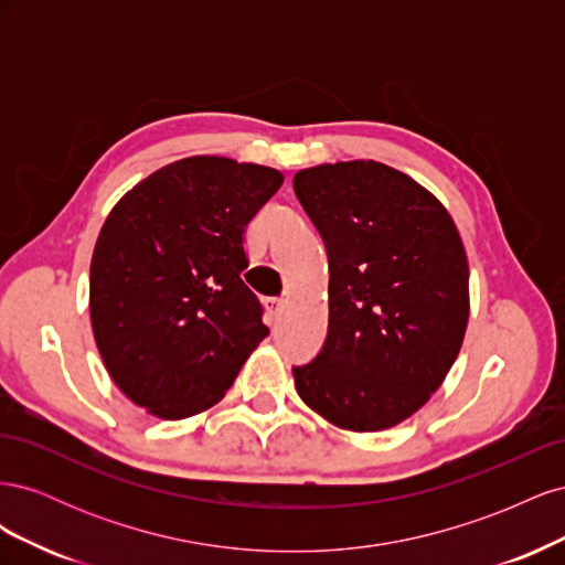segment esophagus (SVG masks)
I'll return each instance as SVG.
<instances>
[{
  "instance_id": "obj_1",
  "label": "esophagus",
  "mask_w": 565,
  "mask_h": 565,
  "mask_svg": "<svg viewBox=\"0 0 565 565\" xmlns=\"http://www.w3.org/2000/svg\"><path fill=\"white\" fill-rule=\"evenodd\" d=\"M266 311L273 322H278L285 313V299H266Z\"/></svg>"
}]
</instances>
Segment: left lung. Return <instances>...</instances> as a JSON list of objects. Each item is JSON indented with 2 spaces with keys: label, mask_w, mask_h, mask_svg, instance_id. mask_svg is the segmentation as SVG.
<instances>
[{
  "label": "left lung",
  "mask_w": 565,
  "mask_h": 565,
  "mask_svg": "<svg viewBox=\"0 0 565 565\" xmlns=\"http://www.w3.org/2000/svg\"><path fill=\"white\" fill-rule=\"evenodd\" d=\"M295 193L330 259L328 339L292 370L299 398L337 429H391L431 398L459 355L465 243L431 191L382 162L301 169Z\"/></svg>",
  "instance_id": "1"
}]
</instances>
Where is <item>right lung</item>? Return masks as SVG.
<instances>
[{
    "instance_id": "right-lung-1",
    "label": "right lung",
    "mask_w": 565,
    "mask_h": 565,
    "mask_svg": "<svg viewBox=\"0 0 565 565\" xmlns=\"http://www.w3.org/2000/svg\"><path fill=\"white\" fill-rule=\"evenodd\" d=\"M282 181L264 164L183 158L136 183L100 226L94 339L110 380L148 415L185 419L216 405L268 334L243 280L245 231Z\"/></svg>"
}]
</instances>
